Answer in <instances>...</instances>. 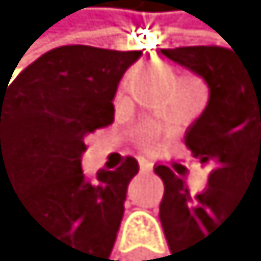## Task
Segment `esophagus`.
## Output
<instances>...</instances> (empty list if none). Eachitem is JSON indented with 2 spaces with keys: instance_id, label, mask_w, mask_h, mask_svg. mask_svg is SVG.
<instances>
[{
  "instance_id": "34e87169",
  "label": "esophagus",
  "mask_w": 261,
  "mask_h": 261,
  "mask_svg": "<svg viewBox=\"0 0 261 261\" xmlns=\"http://www.w3.org/2000/svg\"><path fill=\"white\" fill-rule=\"evenodd\" d=\"M139 170H141V172H150V170H152V163L148 161V159H139Z\"/></svg>"
}]
</instances>
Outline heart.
<instances>
[{
	"label": "heart",
	"mask_w": 261,
	"mask_h": 261,
	"mask_svg": "<svg viewBox=\"0 0 261 261\" xmlns=\"http://www.w3.org/2000/svg\"><path fill=\"white\" fill-rule=\"evenodd\" d=\"M137 141L144 148H152L159 141V128H157V126H152V124L141 126V128L137 130Z\"/></svg>",
	"instance_id": "b5f03b06"
}]
</instances>
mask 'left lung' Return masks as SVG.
Returning <instances> with one entry per match:
<instances>
[{
	"label": "left lung",
	"mask_w": 261,
	"mask_h": 261,
	"mask_svg": "<svg viewBox=\"0 0 261 261\" xmlns=\"http://www.w3.org/2000/svg\"><path fill=\"white\" fill-rule=\"evenodd\" d=\"M231 49L216 45L161 49L210 87L205 111L185 133L192 154L200 163H214L210 185L192 196L185 181L170 168H154L166 185L159 218L172 253L168 257L174 261L205 257L225 218L238 210H251L247 196L261 198V61H242Z\"/></svg>",
	"instance_id": "obj_1"
}]
</instances>
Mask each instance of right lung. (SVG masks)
Masks as SVG:
<instances>
[{"label": "right lung", "instance_id": "1", "mask_svg": "<svg viewBox=\"0 0 261 261\" xmlns=\"http://www.w3.org/2000/svg\"><path fill=\"white\" fill-rule=\"evenodd\" d=\"M141 51L63 45L0 87V185L19 190L36 229L58 244L56 261H109L137 161L100 170L80 159L89 133L113 122V98ZM10 82V80H8Z\"/></svg>", "mask_w": 261, "mask_h": 261}]
</instances>
